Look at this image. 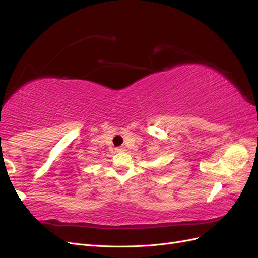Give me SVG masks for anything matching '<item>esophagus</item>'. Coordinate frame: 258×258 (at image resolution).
<instances>
[{
	"instance_id": "1",
	"label": "esophagus",
	"mask_w": 258,
	"mask_h": 258,
	"mask_svg": "<svg viewBox=\"0 0 258 258\" xmlns=\"http://www.w3.org/2000/svg\"><path fill=\"white\" fill-rule=\"evenodd\" d=\"M115 151H116L117 153H121V152H124V151H126V148L122 147V146H120V147H116V148H115Z\"/></svg>"
}]
</instances>
